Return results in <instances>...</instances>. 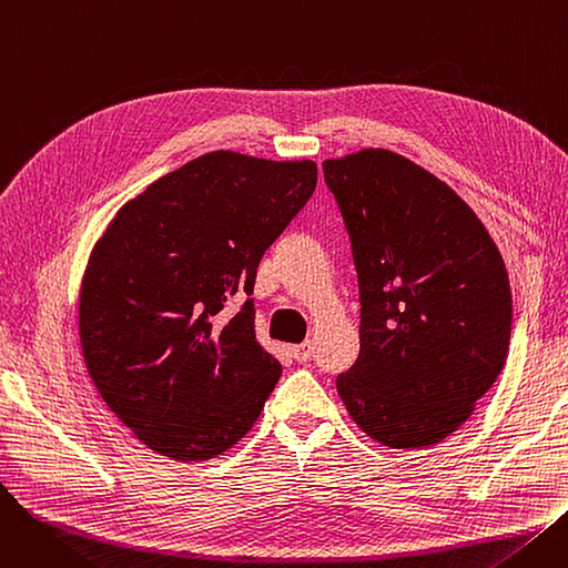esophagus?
<instances>
[{"instance_id": "1", "label": "esophagus", "mask_w": 568, "mask_h": 568, "mask_svg": "<svg viewBox=\"0 0 568 568\" xmlns=\"http://www.w3.org/2000/svg\"><path fill=\"white\" fill-rule=\"evenodd\" d=\"M290 352H292V356H294L296 362L304 364V362H308L311 356H313V343L306 341V343H302V345H292Z\"/></svg>"}]
</instances>
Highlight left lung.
I'll return each mask as SVG.
<instances>
[{
  "label": "left lung",
  "mask_w": 568,
  "mask_h": 568,
  "mask_svg": "<svg viewBox=\"0 0 568 568\" xmlns=\"http://www.w3.org/2000/svg\"><path fill=\"white\" fill-rule=\"evenodd\" d=\"M359 276L362 349L336 389L352 422L398 452L456 433L509 354L511 285L471 206L382 146L322 163Z\"/></svg>",
  "instance_id": "obj_1"
}]
</instances>
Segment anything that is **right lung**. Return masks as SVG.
<instances>
[{
  "label": "right lung",
  "mask_w": 568,
  "mask_h": 568,
  "mask_svg": "<svg viewBox=\"0 0 568 568\" xmlns=\"http://www.w3.org/2000/svg\"><path fill=\"white\" fill-rule=\"evenodd\" d=\"M317 165L209 152L129 200L89 253L78 306L84 366L105 405L154 454L216 458L242 439L281 364L255 338L264 251L300 214Z\"/></svg>",
  "instance_id": "add662e5"
}]
</instances>
